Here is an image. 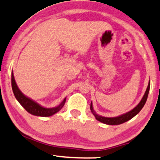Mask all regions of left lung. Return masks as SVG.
<instances>
[{
    "instance_id": "obj_1",
    "label": "left lung",
    "mask_w": 160,
    "mask_h": 160,
    "mask_svg": "<svg viewBox=\"0 0 160 160\" xmlns=\"http://www.w3.org/2000/svg\"><path fill=\"white\" fill-rule=\"evenodd\" d=\"M150 80L148 82V85L147 89L145 91L144 96L142 97V100H141L140 102H139V104L135 107L134 108H133L132 110L130 111V112L125 113V114H123L122 115H120L118 117H102L100 115H98V114H96V112H94V108H93V106H92V102H91V111H92V114H94V116L96 118V120H98L100 122L105 123V124L107 125H120L122 124V123H124L127 121H128L131 119H132L133 117L138 114V113L140 112L141 109L143 108V106H145V102H146L147 98H148V95L149 93V90H150Z\"/></svg>"
}]
</instances>
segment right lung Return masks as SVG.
<instances>
[{"label":"right lung","mask_w":160,"mask_h":160,"mask_svg":"<svg viewBox=\"0 0 160 160\" xmlns=\"http://www.w3.org/2000/svg\"><path fill=\"white\" fill-rule=\"evenodd\" d=\"M12 91L15 95V98L19 102V103L27 111L29 114L35 116H39V117H50L52 115L56 114L63 107L64 104L66 102V98L64 99L62 101L61 103L59 106L54 107V108H44V107L41 106L38 102H35L27 97L25 96L23 93L21 92V90L18 88V87L16 84V82L15 80V78H14L13 72H12Z\"/></svg>","instance_id":"1"}]
</instances>
